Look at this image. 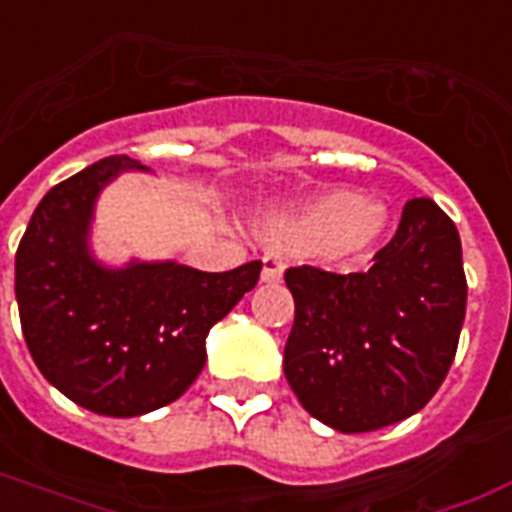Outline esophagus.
<instances>
[{
	"mask_svg": "<svg viewBox=\"0 0 512 512\" xmlns=\"http://www.w3.org/2000/svg\"><path fill=\"white\" fill-rule=\"evenodd\" d=\"M264 269H261V280H264V283H277V280H280V277H283V269H285V264H283V259H280V256H277V253H264Z\"/></svg>",
	"mask_w": 512,
	"mask_h": 512,
	"instance_id": "34e87169",
	"label": "esophagus"
}]
</instances>
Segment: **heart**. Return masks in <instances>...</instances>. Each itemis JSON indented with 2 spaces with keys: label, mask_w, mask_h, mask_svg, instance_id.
Listing matches in <instances>:
<instances>
[{
  "label": "heart",
  "mask_w": 512,
  "mask_h": 512,
  "mask_svg": "<svg viewBox=\"0 0 512 512\" xmlns=\"http://www.w3.org/2000/svg\"><path fill=\"white\" fill-rule=\"evenodd\" d=\"M387 216L379 205L350 189H334L267 221L272 240L307 248L323 259L358 261L379 243Z\"/></svg>",
  "instance_id": "b5f03b06"
}]
</instances>
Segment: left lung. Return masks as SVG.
Masks as SVG:
<instances>
[{"label": "left lung", "mask_w": 512, "mask_h": 512, "mask_svg": "<svg viewBox=\"0 0 512 512\" xmlns=\"http://www.w3.org/2000/svg\"><path fill=\"white\" fill-rule=\"evenodd\" d=\"M296 315L285 379L301 406L339 433H371L427 406L449 374L467 280L454 221L408 200L368 272L285 269Z\"/></svg>", "instance_id": "1"}]
</instances>
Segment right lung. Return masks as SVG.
<instances>
[{"mask_svg":"<svg viewBox=\"0 0 512 512\" xmlns=\"http://www.w3.org/2000/svg\"><path fill=\"white\" fill-rule=\"evenodd\" d=\"M114 154L42 197L15 253V299L47 382L104 417H138L181 398L205 366V336L253 285L261 261L229 272L184 264L98 267L87 253L95 194L120 170Z\"/></svg>","mask_w":512,"mask_h":512,"instance_id":"right-lung-1","label":"right lung"}]
</instances>
